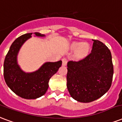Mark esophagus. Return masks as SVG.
Returning <instances> with one entry per match:
<instances>
[{
    "instance_id": "34e87169",
    "label": "esophagus",
    "mask_w": 122,
    "mask_h": 122,
    "mask_svg": "<svg viewBox=\"0 0 122 122\" xmlns=\"http://www.w3.org/2000/svg\"><path fill=\"white\" fill-rule=\"evenodd\" d=\"M67 60L66 58H62V65L63 66H66L67 65Z\"/></svg>"
}]
</instances>
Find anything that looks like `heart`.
I'll return each mask as SVG.
<instances>
[{
	"instance_id": "obj_1",
	"label": "heart",
	"mask_w": 122,
	"mask_h": 122,
	"mask_svg": "<svg viewBox=\"0 0 122 122\" xmlns=\"http://www.w3.org/2000/svg\"><path fill=\"white\" fill-rule=\"evenodd\" d=\"M75 47H79V53L80 55H84L88 50V46L86 44H74Z\"/></svg>"
}]
</instances>
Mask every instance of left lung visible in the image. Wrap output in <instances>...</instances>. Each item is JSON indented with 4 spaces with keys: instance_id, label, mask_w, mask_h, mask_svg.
I'll return each mask as SVG.
<instances>
[{
    "instance_id": "1",
    "label": "left lung",
    "mask_w": 122,
    "mask_h": 122,
    "mask_svg": "<svg viewBox=\"0 0 122 122\" xmlns=\"http://www.w3.org/2000/svg\"><path fill=\"white\" fill-rule=\"evenodd\" d=\"M92 40L88 55L67 62V89L73 98L83 103L95 101L107 92L114 72L109 49L99 40Z\"/></svg>"
}]
</instances>
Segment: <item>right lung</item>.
<instances>
[{
    "label": "right lung",
    "instance_id": "add662e5",
    "mask_svg": "<svg viewBox=\"0 0 122 122\" xmlns=\"http://www.w3.org/2000/svg\"><path fill=\"white\" fill-rule=\"evenodd\" d=\"M32 34H24L16 38L11 46L4 62L5 83L16 95L25 99H36L44 95L49 87V79L62 66V61L60 60L46 62L33 73H25L21 70L16 62L17 53L22 45ZM35 34L36 36H44L37 32Z\"/></svg>",
    "mask_w": 122,
    "mask_h": 122
}]
</instances>
